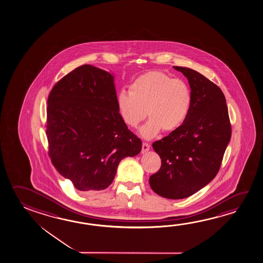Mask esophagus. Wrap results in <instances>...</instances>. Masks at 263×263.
I'll use <instances>...</instances> for the list:
<instances>
[{
  "label": "esophagus",
  "mask_w": 263,
  "mask_h": 263,
  "mask_svg": "<svg viewBox=\"0 0 263 263\" xmlns=\"http://www.w3.org/2000/svg\"><path fill=\"white\" fill-rule=\"evenodd\" d=\"M150 150V144H148L147 143H143V145H142V153L144 154V153H146V152L149 151Z\"/></svg>",
  "instance_id": "esophagus-1"
}]
</instances>
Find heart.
Instances as JSON below:
<instances>
[{
	"label": "heart",
	"mask_w": 263,
	"mask_h": 263,
	"mask_svg": "<svg viewBox=\"0 0 263 263\" xmlns=\"http://www.w3.org/2000/svg\"><path fill=\"white\" fill-rule=\"evenodd\" d=\"M120 119L130 128H136L147 115L150 117L140 129L144 139H152L164 132L178 129L187 119L192 107L189 85L164 71H151L138 76L129 85V92L117 95Z\"/></svg>",
	"instance_id": "b5f03b06"
}]
</instances>
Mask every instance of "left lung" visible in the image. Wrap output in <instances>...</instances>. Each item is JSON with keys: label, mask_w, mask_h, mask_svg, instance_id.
<instances>
[{"label": "left lung", "mask_w": 263, "mask_h": 263, "mask_svg": "<svg viewBox=\"0 0 263 263\" xmlns=\"http://www.w3.org/2000/svg\"><path fill=\"white\" fill-rule=\"evenodd\" d=\"M173 68L187 77L192 107L178 129L153 143L162 164L149 183L159 196L179 200L192 196L215 178L232 129L227 100L219 86L192 69Z\"/></svg>", "instance_id": "8db88e82"}]
</instances>
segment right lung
<instances>
[{
    "label": "right lung",
    "instance_id": "obj_1",
    "mask_svg": "<svg viewBox=\"0 0 263 263\" xmlns=\"http://www.w3.org/2000/svg\"><path fill=\"white\" fill-rule=\"evenodd\" d=\"M114 76L85 64L59 81L47 107L49 156L81 192L111 184L120 161L142 150V141L120 119Z\"/></svg>",
    "mask_w": 263,
    "mask_h": 263
}]
</instances>
